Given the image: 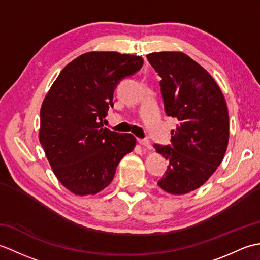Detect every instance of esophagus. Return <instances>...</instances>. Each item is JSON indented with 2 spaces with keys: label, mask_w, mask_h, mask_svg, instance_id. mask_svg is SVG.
<instances>
[{
  "label": "esophagus",
  "mask_w": 260,
  "mask_h": 260,
  "mask_svg": "<svg viewBox=\"0 0 260 260\" xmlns=\"http://www.w3.org/2000/svg\"><path fill=\"white\" fill-rule=\"evenodd\" d=\"M139 143L143 147L147 148V150H151V148H152V145H151V142L150 141H147V140H139Z\"/></svg>",
  "instance_id": "1"
}]
</instances>
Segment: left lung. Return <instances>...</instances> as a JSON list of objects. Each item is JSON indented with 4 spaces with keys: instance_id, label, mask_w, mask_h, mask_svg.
I'll use <instances>...</instances> for the list:
<instances>
[{
    "instance_id": "1",
    "label": "left lung",
    "mask_w": 260,
    "mask_h": 260,
    "mask_svg": "<svg viewBox=\"0 0 260 260\" xmlns=\"http://www.w3.org/2000/svg\"><path fill=\"white\" fill-rule=\"evenodd\" d=\"M161 76L168 116L179 124L171 132V146L155 144L170 162L157 185L173 196L199 189L221 164L229 142V114L223 93L208 71L179 51L147 54Z\"/></svg>"
}]
</instances>
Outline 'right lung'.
<instances>
[{"label": "right lung", "mask_w": 260, "mask_h": 260, "mask_svg": "<svg viewBox=\"0 0 260 260\" xmlns=\"http://www.w3.org/2000/svg\"><path fill=\"white\" fill-rule=\"evenodd\" d=\"M140 56L91 51L68 63L40 109L39 141L54 175L76 196L97 194L136 145L132 134L103 128L114 89L143 66Z\"/></svg>", "instance_id": "right-lung-1"}]
</instances>
